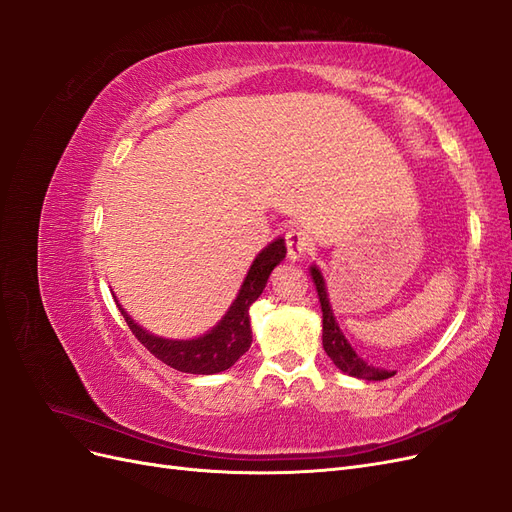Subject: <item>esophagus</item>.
<instances>
[{
    "label": "esophagus",
    "instance_id": "esophagus-1",
    "mask_svg": "<svg viewBox=\"0 0 512 512\" xmlns=\"http://www.w3.org/2000/svg\"><path fill=\"white\" fill-rule=\"evenodd\" d=\"M309 250H312V239L305 230L299 228H290L286 232V252L290 260H299L303 258Z\"/></svg>",
    "mask_w": 512,
    "mask_h": 512
}]
</instances>
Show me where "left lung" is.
I'll return each instance as SVG.
<instances>
[{"label": "left lung", "instance_id": "8db88e82", "mask_svg": "<svg viewBox=\"0 0 512 512\" xmlns=\"http://www.w3.org/2000/svg\"><path fill=\"white\" fill-rule=\"evenodd\" d=\"M312 280L316 284L318 297H320V307H322V346H324V352L331 356V361L339 369H342L344 374L354 376V378L386 380V378L395 376V371H386V369H380V367H374V365H367L361 359V356L352 350V346L348 344V339L337 327L333 309H331L329 299H327V288H324L322 273L316 267H312Z\"/></svg>", "mask_w": 512, "mask_h": 512}]
</instances>
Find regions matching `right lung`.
I'll return each instance as SVG.
<instances>
[{
  "mask_svg": "<svg viewBox=\"0 0 512 512\" xmlns=\"http://www.w3.org/2000/svg\"><path fill=\"white\" fill-rule=\"evenodd\" d=\"M286 256L284 239H275L262 250L247 271L245 282L232 301L226 316L215 327L196 339H164L147 333L145 329L123 312L130 331L156 359L170 365L185 374H218L235 365L241 356L252 346V329H250V305L260 297L267 286L269 275L275 265H280Z\"/></svg>",
  "mask_w": 512,
  "mask_h": 512,
  "instance_id": "add662e5",
  "label": "right lung"
}]
</instances>
